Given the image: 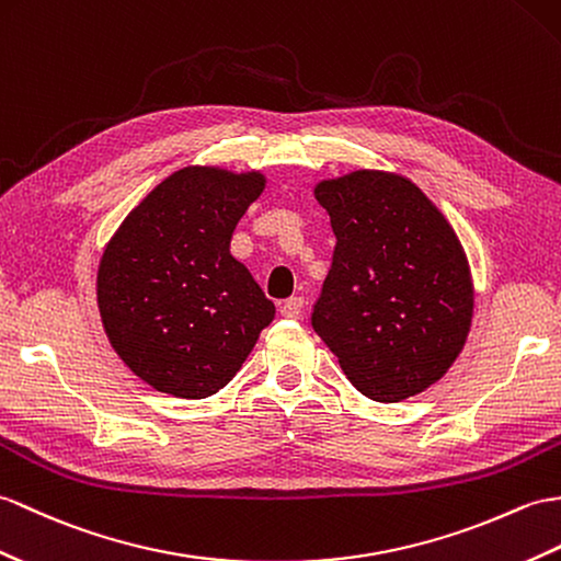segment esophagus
<instances>
[{
	"label": "esophagus",
	"mask_w": 561,
	"mask_h": 561,
	"mask_svg": "<svg viewBox=\"0 0 561 561\" xmlns=\"http://www.w3.org/2000/svg\"><path fill=\"white\" fill-rule=\"evenodd\" d=\"M279 312L284 318H301L304 312V296H291L279 306Z\"/></svg>",
	"instance_id": "34e87169"
}]
</instances>
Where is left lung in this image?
Instances as JSON below:
<instances>
[{
  "label": "left lung",
  "mask_w": 561,
  "mask_h": 561,
  "mask_svg": "<svg viewBox=\"0 0 561 561\" xmlns=\"http://www.w3.org/2000/svg\"><path fill=\"white\" fill-rule=\"evenodd\" d=\"M316 198L336 237L312 330L368 399L421 394L466 344L471 272L457 233L409 179L360 169Z\"/></svg>",
  "instance_id": "left-lung-1"
}]
</instances>
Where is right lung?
Listing matches in <instances>:
<instances>
[{
  "mask_svg": "<svg viewBox=\"0 0 561 561\" xmlns=\"http://www.w3.org/2000/svg\"><path fill=\"white\" fill-rule=\"evenodd\" d=\"M265 179L179 169L124 219L98 272L104 332L140 380L205 399L229 385L275 304L229 253Z\"/></svg>",
  "mask_w": 561,
  "mask_h": 561,
  "instance_id": "add662e5",
  "label": "right lung"
}]
</instances>
